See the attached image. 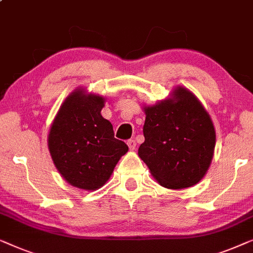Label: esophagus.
<instances>
[{"label":"esophagus","mask_w":253,"mask_h":253,"mask_svg":"<svg viewBox=\"0 0 253 253\" xmlns=\"http://www.w3.org/2000/svg\"><path fill=\"white\" fill-rule=\"evenodd\" d=\"M127 145L130 150H135L136 149V141L135 140H128L127 141Z\"/></svg>","instance_id":"obj_1"}]
</instances>
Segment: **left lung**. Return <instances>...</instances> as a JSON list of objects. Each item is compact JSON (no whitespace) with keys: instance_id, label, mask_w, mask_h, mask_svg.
Here are the masks:
<instances>
[{"instance_id":"1","label":"left lung","mask_w":253,"mask_h":253,"mask_svg":"<svg viewBox=\"0 0 253 253\" xmlns=\"http://www.w3.org/2000/svg\"><path fill=\"white\" fill-rule=\"evenodd\" d=\"M144 142L138 156L159 184L184 189L198 183L211 165L215 130L198 98L184 87L144 106Z\"/></svg>"}]
</instances>
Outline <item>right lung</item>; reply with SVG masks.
<instances>
[{
	"label": "right lung",
	"instance_id": "right-lung-1",
	"mask_svg": "<svg viewBox=\"0 0 253 253\" xmlns=\"http://www.w3.org/2000/svg\"><path fill=\"white\" fill-rule=\"evenodd\" d=\"M104 103L103 96L78 88L60 105L48 135L49 152L60 175L88 191L104 186L128 151L101 115Z\"/></svg>",
	"mask_w": 253,
	"mask_h": 253
}]
</instances>
